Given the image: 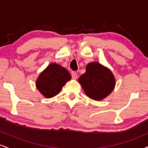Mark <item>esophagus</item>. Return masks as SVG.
I'll return each mask as SVG.
<instances>
[{"instance_id": "1", "label": "esophagus", "mask_w": 148, "mask_h": 148, "mask_svg": "<svg viewBox=\"0 0 148 148\" xmlns=\"http://www.w3.org/2000/svg\"><path fill=\"white\" fill-rule=\"evenodd\" d=\"M72 77L73 79H77V73L76 72H72Z\"/></svg>"}]
</instances>
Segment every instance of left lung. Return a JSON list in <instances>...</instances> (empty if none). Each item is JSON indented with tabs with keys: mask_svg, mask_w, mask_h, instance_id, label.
Wrapping results in <instances>:
<instances>
[{
	"mask_svg": "<svg viewBox=\"0 0 148 148\" xmlns=\"http://www.w3.org/2000/svg\"><path fill=\"white\" fill-rule=\"evenodd\" d=\"M78 81L86 95L96 101H101L109 95L115 85L111 71L97 62L88 63L86 72Z\"/></svg>",
	"mask_w": 148,
	"mask_h": 148,
	"instance_id": "obj_1",
	"label": "left lung"
}]
</instances>
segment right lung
<instances>
[{"mask_svg":"<svg viewBox=\"0 0 148 148\" xmlns=\"http://www.w3.org/2000/svg\"><path fill=\"white\" fill-rule=\"evenodd\" d=\"M70 79V74L64 67L58 64L51 63L39 75L36 87L44 97L51 98L57 95Z\"/></svg>","mask_w":148,"mask_h":148,"instance_id":"add662e5","label":"right lung"}]
</instances>
